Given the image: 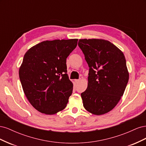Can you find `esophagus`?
<instances>
[{
  "label": "esophagus",
  "mask_w": 146,
  "mask_h": 146,
  "mask_svg": "<svg viewBox=\"0 0 146 146\" xmlns=\"http://www.w3.org/2000/svg\"><path fill=\"white\" fill-rule=\"evenodd\" d=\"M75 82H76V83H78L79 82H80V79H78V80H75Z\"/></svg>",
  "instance_id": "1"
}]
</instances>
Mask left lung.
Instances as JSON below:
<instances>
[{
  "label": "left lung",
  "mask_w": 146,
  "mask_h": 146,
  "mask_svg": "<svg viewBox=\"0 0 146 146\" xmlns=\"http://www.w3.org/2000/svg\"><path fill=\"white\" fill-rule=\"evenodd\" d=\"M78 46L90 68L88 88L81 94L83 107L96 115L107 113L116 107L129 82L124 55L104 39H79Z\"/></svg>",
  "instance_id": "left-lung-1"
}]
</instances>
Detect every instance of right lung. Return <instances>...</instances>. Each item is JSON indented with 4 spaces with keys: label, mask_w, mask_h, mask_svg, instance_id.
<instances>
[{
    "label": "right lung",
    "mask_w": 146,
    "mask_h": 146,
    "mask_svg": "<svg viewBox=\"0 0 146 146\" xmlns=\"http://www.w3.org/2000/svg\"><path fill=\"white\" fill-rule=\"evenodd\" d=\"M77 41V39L43 41L24 55L19 70L20 81L29 102L38 111L51 115L66 107L73 90L66 74V58Z\"/></svg>",
    "instance_id": "add662e5"
}]
</instances>
